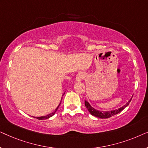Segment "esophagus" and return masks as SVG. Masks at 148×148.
I'll use <instances>...</instances> for the list:
<instances>
[{
    "instance_id": "34e87169",
    "label": "esophagus",
    "mask_w": 148,
    "mask_h": 148,
    "mask_svg": "<svg viewBox=\"0 0 148 148\" xmlns=\"http://www.w3.org/2000/svg\"><path fill=\"white\" fill-rule=\"evenodd\" d=\"M84 77H85V74L84 73L79 72L77 74L76 80L77 81V82H81L82 79H84Z\"/></svg>"
}]
</instances>
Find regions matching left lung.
Returning <instances> with one entry per match:
<instances>
[{
    "label": "left lung",
    "instance_id": "8db88e82",
    "mask_svg": "<svg viewBox=\"0 0 148 148\" xmlns=\"http://www.w3.org/2000/svg\"><path fill=\"white\" fill-rule=\"evenodd\" d=\"M131 99L126 104H125L124 106L121 107V108H119V109H116V110H114L100 111V110H96V109L93 108L92 106H91V105L89 104V102H87L86 100H85V106H86V108H88L89 112H90V114L93 115V116L98 117V118H100V119H107V118H110V117L114 116V115L118 114V113L121 112L123 109L126 108V107L128 106L129 104L131 102Z\"/></svg>",
    "mask_w": 148,
    "mask_h": 148
}]
</instances>
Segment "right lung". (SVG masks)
Here are the masks:
<instances>
[{"mask_svg": "<svg viewBox=\"0 0 148 148\" xmlns=\"http://www.w3.org/2000/svg\"><path fill=\"white\" fill-rule=\"evenodd\" d=\"M63 94V95H64ZM60 103H61V102H60V104H59V105H58V107L57 108H56L55 110H54V112H52V113H50V114H48V115H46V116H40V117H34V118H36L37 119H39V120H44V119H49L50 117H51V116H53V115L55 114V112H56V110H58V107H59V106H60Z\"/></svg>", "mask_w": 148, "mask_h": 148, "instance_id": "add662e5", "label": "right lung"}]
</instances>
